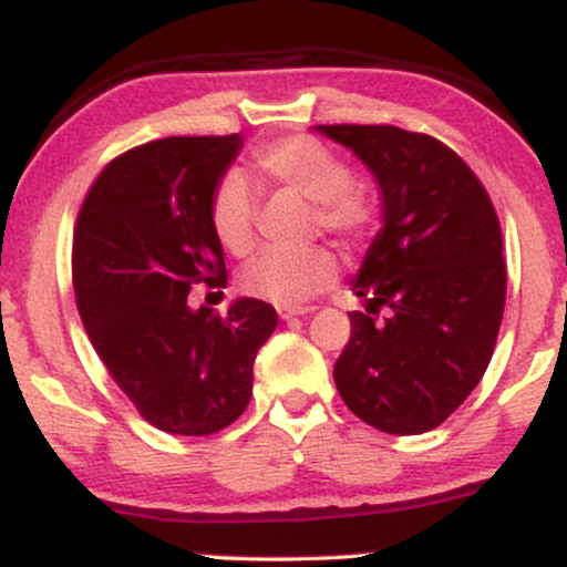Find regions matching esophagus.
Wrapping results in <instances>:
<instances>
[{
	"mask_svg": "<svg viewBox=\"0 0 567 567\" xmlns=\"http://www.w3.org/2000/svg\"><path fill=\"white\" fill-rule=\"evenodd\" d=\"M309 306H277V315H279V320H296V317H303V315H309Z\"/></svg>",
	"mask_w": 567,
	"mask_h": 567,
	"instance_id": "34e87169",
	"label": "esophagus"
}]
</instances>
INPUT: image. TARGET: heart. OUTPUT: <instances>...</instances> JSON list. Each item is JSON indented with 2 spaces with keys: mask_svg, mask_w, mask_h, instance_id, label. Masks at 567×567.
Returning a JSON list of instances; mask_svg holds the SVG:
<instances>
[{
  "mask_svg": "<svg viewBox=\"0 0 567 567\" xmlns=\"http://www.w3.org/2000/svg\"><path fill=\"white\" fill-rule=\"evenodd\" d=\"M256 171L269 186L288 188L298 197L315 202V220L320 229L338 237H360L379 218V202L365 184L351 181V173L338 154L311 135H290L266 143L256 152ZM256 199L245 178L226 173L213 188L210 229L224 250L245 256L252 245ZM336 258L320 245L301 250L271 247L252 258L239 275V288L247 296L277 306H303L317 292L333 285Z\"/></svg>",
  "mask_w": 567,
  "mask_h": 567,
  "instance_id": "1",
  "label": "heart"
}]
</instances>
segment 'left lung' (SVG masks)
Instances as JSON below:
<instances>
[{"mask_svg":"<svg viewBox=\"0 0 567 567\" xmlns=\"http://www.w3.org/2000/svg\"><path fill=\"white\" fill-rule=\"evenodd\" d=\"M373 173L381 231L351 290V338L333 379L347 408L386 434L437 429L483 379L506 301L498 216L445 143L394 125H317Z\"/></svg>","mask_w":567,"mask_h":567,"instance_id":"8db88e82","label":"left lung"}]
</instances>
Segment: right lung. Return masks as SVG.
Segmentation results:
<instances>
[{
  "label": "right lung",
  "mask_w": 567,
  "mask_h": 567,
  "mask_svg": "<svg viewBox=\"0 0 567 567\" xmlns=\"http://www.w3.org/2000/svg\"><path fill=\"white\" fill-rule=\"evenodd\" d=\"M239 148L237 133L130 148L103 167L76 218L71 271L84 330L116 386L167 434L234 424L277 328L275 306L258 298H237L226 315L188 306L197 285L226 288L210 197Z\"/></svg>",
  "instance_id": "1"
}]
</instances>
